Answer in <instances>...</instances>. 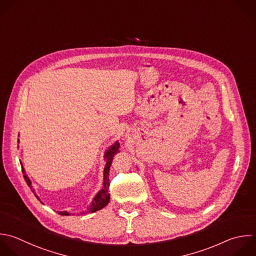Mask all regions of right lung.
<instances>
[{"label": "right lung", "mask_w": 256, "mask_h": 256, "mask_svg": "<svg viewBox=\"0 0 256 256\" xmlns=\"http://www.w3.org/2000/svg\"><path fill=\"white\" fill-rule=\"evenodd\" d=\"M18 143H19V139H18ZM119 147H120V144H119L118 141H116L113 145H111V146L105 151L104 158H105V161H106V166H105V168H104L103 186H102V188L99 190V192L95 195V197L93 198L91 204L87 207V209L84 210V211H82V212L80 213L81 215H84V214H87V213H93V212H95V211H98V210L104 208V207L109 203V201H110V194H109V192H108V190H109V185H110V183H109V170H110V166H111V163H112V160H113L114 155L119 152ZM21 166H22V172H23V174H24V178H25V180H26L28 186L31 188L32 192L36 195L35 189H34L33 186H32V182H31L30 178H29L28 175L26 174V171H25V169H24V167H23V164H21ZM36 197H37V199L40 200V198L38 197V195H36ZM59 214H60V215H66V216H68V215H70L71 213H69V212H67V211H60ZM78 214H79V213H78Z\"/></svg>", "instance_id": "1"}]
</instances>
